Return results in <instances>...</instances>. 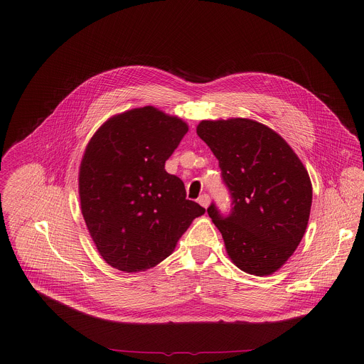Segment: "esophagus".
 Instances as JSON below:
<instances>
[{
	"mask_svg": "<svg viewBox=\"0 0 364 364\" xmlns=\"http://www.w3.org/2000/svg\"><path fill=\"white\" fill-rule=\"evenodd\" d=\"M203 207H205L207 209V205L210 204V196L209 194H201L200 197H198V200H197Z\"/></svg>",
	"mask_w": 364,
	"mask_h": 364,
	"instance_id": "obj_1",
	"label": "esophagus"
}]
</instances>
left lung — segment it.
I'll return each instance as SVG.
<instances>
[{
    "label": "left lung",
    "mask_w": 364,
    "mask_h": 364,
    "mask_svg": "<svg viewBox=\"0 0 364 364\" xmlns=\"http://www.w3.org/2000/svg\"><path fill=\"white\" fill-rule=\"evenodd\" d=\"M197 135L219 160L232 198L229 215L215 203L207 209L229 257L243 272L271 275L308 225L313 186L305 167L284 138L256 121H201Z\"/></svg>",
    "instance_id": "8db88e82"
}]
</instances>
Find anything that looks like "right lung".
Returning <instances> with one entry per match:
<instances>
[{
  "label": "right lung",
  "mask_w": 364,
  "mask_h": 364,
  "mask_svg": "<svg viewBox=\"0 0 364 364\" xmlns=\"http://www.w3.org/2000/svg\"><path fill=\"white\" fill-rule=\"evenodd\" d=\"M187 131L181 119L144 107L111 118L89 141L79 171L82 215L100 256L115 269L159 265L205 212L166 171Z\"/></svg>",
  "instance_id": "1"
}]
</instances>
